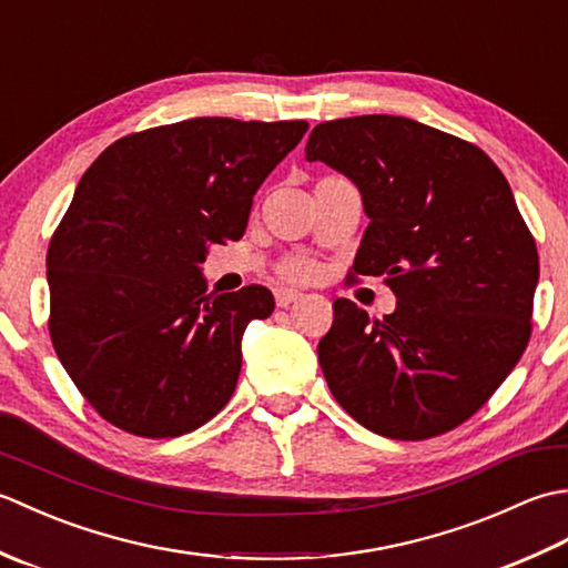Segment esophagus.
Returning a JSON list of instances; mask_svg holds the SVG:
<instances>
[{"label": "esophagus", "instance_id": "esophagus-1", "mask_svg": "<svg viewBox=\"0 0 568 568\" xmlns=\"http://www.w3.org/2000/svg\"><path fill=\"white\" fill-rule=\"evenodd\" d=\"M295 300H300V293H297V291H291V287H277V291H275V305H277V307L293 305Z\"/></svg>", "mask_w": 568, "mask_h": 568}]
</instances>
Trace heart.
I'll return each mask as SVG.
<instances>
[{
  "instance_id": "b5f03b06",
  "label": "heart",
  "mask_w": 568,
  "mask_h": 568,
  "mask_svg": "<svg viewBox=\"0 0 568 568\" xmlns=\"http://www.w3.org/2000/svg\"><path fill=\"white\" fill-rule=\"evenodd\" d=\"M277 273H281L285 281L293 283H307L317 275V265L310 258H287L277 265Z\"/></svg>"
}]
</instances>
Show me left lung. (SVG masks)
<instances>
[{"label":"left lung","instance_id":"1","mask_svg":"<svg viewBox=\"0 0 568 568\" xmlns=\"http://www.w3.org/2000/svg\"><path fill=\"white\" fill-rule=\"evenodd\" d=\"M305 153L364 197L352 281L383 275L397 297L383 320L334 300L317 354L336 403L403 442L464 425L532 334L539 256L508 180L474 143L390 114L317 124Z\"/></svg>","mask_w":568,"mask_h":568}]
</instances>
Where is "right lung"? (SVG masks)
Masks as SVG:
<instances>
[{"label": "right lung", "instance_id": "obj_1", "mask_svg": "<svg viewBox=\"0 0 568 568\" xmlns=\"http://www.w3.org/2000/svg\"><path fill=\"white\" fill-rule=\"evenodd\" d=\"M307 122L197 116L122 136L78 183L48 244V332L102 419L180 437L232 397L268 287L207 293V246L244 236L253 195Z\"/></svg>", "mask_w": 568, "mask_h": 568}]
</instances>
